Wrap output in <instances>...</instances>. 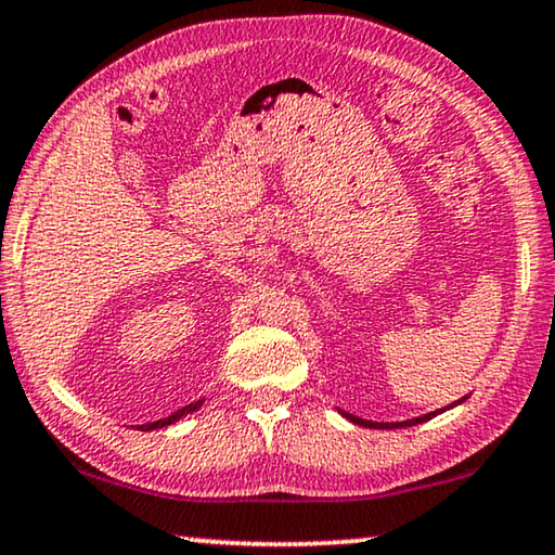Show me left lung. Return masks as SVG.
I'll return each instance as SVG.
<instances>
[{"label": "left lung", "instance_id": "1", "mask_svg": "<svg viewBox=\"0 0 555 555\" xmlns=\"http://www.w3.org/2000/svg\"><path fill=\"white\" fill-rule=\"evenodd\" d=\"M462 400H467V398H462ZM462 400H456L454 404H460ZM454 404H452V408H454ZM343 415H346L350 422H356V425H363V427H371V429H395V427H404V425L412 427V425H420V422L433 420L435 415H439V410H437V412H429V415L408 420V422H371V420H360V417H356V415H348V412H343Z\"/></svg>", "mask_w": 555, "mask_h": 555}]
</instances>
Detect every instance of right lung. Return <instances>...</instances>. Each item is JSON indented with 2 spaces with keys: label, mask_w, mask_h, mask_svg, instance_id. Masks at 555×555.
Masks as SVG:
<instances>
[{
  "label": "right lung",
  "mask_w": 555,
  "mask_h": 555,
  "mask_svg": "<svg viewBox=\"0 0 555 555\" xmlns=\"http://www.w3.org/2000/svg\"><path fill=\"white\" fill-rule=\"evenodd\" d=\"M197 404H199V402H195V404H184V408H180L178 412H172V415H167V417H163V420H155V422H147V425H140V429H160V427H165V425H172L175 420H180L182 415H190V412H195Z\"/></svg>",
  "instance_id": "1"
}]
</instances>
